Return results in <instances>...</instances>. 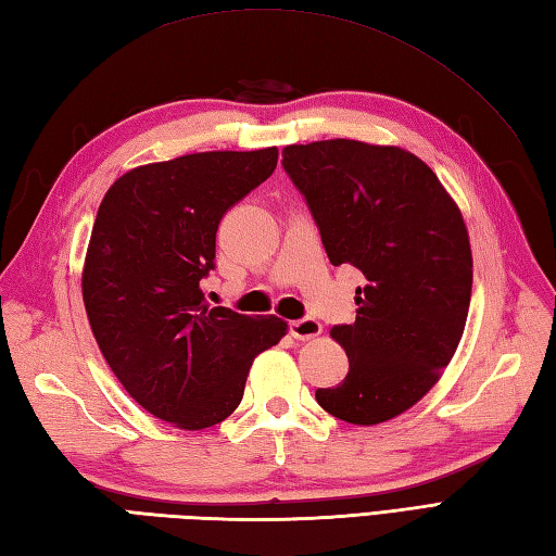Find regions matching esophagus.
<instances>
[{
    "mask_svg": "<svg viewBox=\"0 0 556 556\" xmlns=\"http://www.w3.org/2000/svg\"><path fill=\"white\" fill-rule=\"evenodd\" d=\"M289 332L293 339L299 341H308V339H315L320 337L323 332V325L315 320V317H303V320H293L289 323Z\"/></svg>",
    "mask_w": 556,
    "mask_h": 556,
    "instance_id": "obj_1",
    "label": "esophagus"
}]
</instances>
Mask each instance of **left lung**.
I'll return each instance as SVG.
<instances>
[{
	"instance_id": "obj_1",
	"label": "left lung",
	"mask_w": 556,
	"mask_h": 556,
	"mask_svg": "<svg viewBox=\"0 0 556 556\" xmlns=\"http://www.w3.org/2000/svg\"><path fill=\"white\" fill-rule=\"evenodd\" d=\"M332 265H353L356 323L332 327L349 372L315 399L334 418L377 425L430 392L464 337L473 255L454 198L413 152L334 138L287 146Z\"/></svg>"
}]
</instances>
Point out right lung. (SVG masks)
Masks as SVG:
<instances>
[{
  "label": "right lung",
  "mask_w": 556,
  "mask_h": 556,
  "mask_svg": "<svg viewBox=\"0 0 556 556\" xmlns=\"http://www.w3.org/2000/svg\"><path fill=\"white\" fill-rule=\"evenodd\" d=\"M279 150L195 152L119 176L92 224L83 303L104 361L140 406L205 430L241 404L257 353L287 323L210 308L219 219L269 179Z\"/></svg>",
  "instance_id": "obj_1"
}]
</instances>
